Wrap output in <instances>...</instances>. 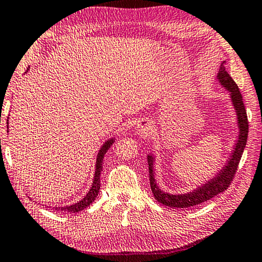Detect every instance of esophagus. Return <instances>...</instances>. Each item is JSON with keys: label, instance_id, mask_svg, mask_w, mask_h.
Instances as JSON below:
<instances>
[{"label": "esophagus", "instance_id": "esophagus-1", "mask_svg": "<svg viewBox=\"0 0 262 262\" xmlns=\"http://www.w3.org/2000/svg\"><path fill=\"white\" fill-rule=\"evenodd\" d=\"M136 129L140 134H149L152 129V122L150 120H147V119H145V120H142L139 125H137Z\"/></svg>", "mask_w": 262, "mask_h": 262}]
</instances>
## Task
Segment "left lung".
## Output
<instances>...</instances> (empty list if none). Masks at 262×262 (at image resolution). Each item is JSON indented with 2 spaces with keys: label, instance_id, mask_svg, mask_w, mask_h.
<instances>
[{
  "label": "left lung",
  "instance_id": "1",
  "mask_svg": "<svg viewBox=\"0 0 262 262\" xmlns=\"http://www.w3.org/2000/svg\"><path fill=\"white\" fill-rule=\"evenodd\" d=\"M223 63H225V62H223ZM223 63H222L220 67L219 74H217V79H219V82L222 85L230 92V98L232 100V105L237 113L239 135L236 147H234L233 152L231 154L230 159L227 162V165L222 168L214 178L207 181V183L205 185H202L201 187H198L196 189L192 190V192L174 195L163 192V190L158 187L156 180H155L154 157L151 155H149L148 165L150 187H151L155 199L164 206L171 208H189L200 205V203L210 200V199L216 196L217 194L224 192V190L229 187L230 184H231L232 179L234 178V174H236L238 164L241 162L242 155L247 142L248 121L241 91H239L237 84L234 83L231 76H230L227 70H225Z\"/></svg>",
  "mask_w": 262,
  "mask_h": 262
}]
</instances>
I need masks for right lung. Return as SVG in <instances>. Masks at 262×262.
Instances as JSON below:
<instances>
[{
	"mask_svg": "<svg viewBox=\"0 0 262 262\" xmlns=\"http://www.w3.org/2000/svg\"><path fill=\"white\" fill-rule=\"evenodd\" d=\"M113 143H114V139H110L106 141L103 145H101V148L98 152V156H97L94 183H92L91 188H90V190H89V193L85 195V196H84L81 201L75 203V205L66 206V207H55V210L68 211V212H78L83 209H85L86 207L90 206L91 203L96 200L97 195H98L99 189H100V173H101V168H103V159H104L105 154L107 152V150L110 149V147Z\"/></svg>",
	"mask_w": 262,
	"mask_h": 262,
	"instance_id": "1",
	"label": "right lung"
}]
</instances>
